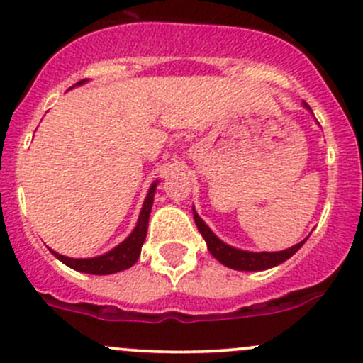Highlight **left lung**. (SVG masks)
<instances>
[{"label": "left lung", "mask_w": 363, "mask_h": 363, "mask_svg": "<svg viewBox=\"0 0 363 363\" xmlns=\"http://www.w3.org/2000/svg\"><path fill=\"white\" fill-rule=\"evenodd\" d=\"M303 105L309 108V105L307 104ZM193 218H195L196 226H199L200 233H202L205 242H207V247L208 251H211V255L214 256L219 263H223V265L235 270H250V272H255V270L272 269V267L279 265V263L286 262L288 258H291V256L302 247V244L306 242V239H303L302 242L295 244L294 247H288V250L277 251V252H251V251L235 250V247L228 246V244H225L223 240H219L218 237L211 232V228H208V226L202 221V218L196 214L195 208H193Z\"/></svg>", "instance_id": "8db88e82"}]
</instances>
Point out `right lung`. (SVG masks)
Segmentation results:
<instances>
[{
    "instance_id": "add662e5",
    "label": "right lung",
    "mask_w": 363,
    "mask_h": 363,
    "mask_svg": "<svg viewBox=\"0 0 363 363\" xmlns=\"http://www.w3.org/2000/svg\"><path fill=\"white\" fill-rule=\"evenodd\" d=\"M79 84H84V80H80ZM156 186H158V182H155V184L149 188L145 202L142 205L140 216H138V223L137 226H135L133 232H131V235L128 237L124 242H121L119 246L113 247L112 251H108L107 255L96 256V258H68V256H63L60 255V252L52 251L54 256H56L60 262H63L65 265H68L69 269L86 274H96V276H107V274H116L124 269H130L133 263H137L138 256H140L142 244H144L145 235H147L149 214H151Z\"/></svg>"
}]
</instances>
